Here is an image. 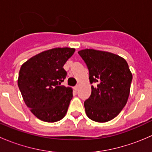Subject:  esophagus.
I'll return each instance as SVG.
<instances>
[{"instance_id":"obj_1","label":"esophagus","mask_w":152,"mask_h":152,"mask_svg":"<svg viewBox=\"0 0 152 152\" xmlns=\"http://www.w3.org/2000/svg\"><path fill=\"white\" fill-rule=\"evenodd\" d=\"M78 88H79V85H76L74 87H73V89H74L75 91H77Z\"/></svg>"}]
</instances>
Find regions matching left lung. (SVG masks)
Instances as JSON below:
<instances>
[{
  "label": "left lung",
  "instance_id": "left-lung-1",
  "mask_svg": "<svg viewBox=\"0 0 152 152\" xmlns=\"http://www.w3.org/2000/svg\"><path fill=\"white\" fill-rule=\"evenodd\" d=\"M89 70L91 95L85 100L87 117L96 122L115 118L128 100L132 75L126 61L106 51L85 49L78 52Z\"/></svg>",
  "mask_w": 152,
  "mask_h": 152
}]
</instances>
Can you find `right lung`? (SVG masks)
Here are the masks:
<instances>
[{
    "label": "right lung",
    "instance_id": "right-lung-1",
    "mask_svg": "<svg viewBox=\"0 0 152 152\" xmlns=\"http://www.w3.org/2000/svg\"><path fill=\"white\" fill-rule=\"evenodd\" d=\"M74 48H57L33 56L20 67L18 84L26 104L42 121L56 122L65 117L73 98L70 87L62 85L63 68Z\"/></svg>",
    "mask_w": 152,
    "mask_h": 152
}]
</instances>
